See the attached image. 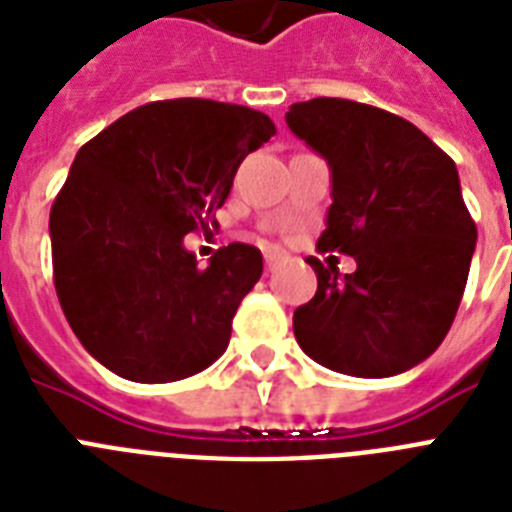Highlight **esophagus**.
Returning a JSON list of instances; mask_svg holds the SVG:
<instances>
[{
	"label": "esophagus",
	"instance_id": "34e87169",
	"mask_svg": "<svg viewBox=\"0 0 512 512\" xmlns=\"http://www.w3.org/2000/svg\"><path fill=\"white\" fill-rule=\"evenodd\" d=\"M281 252H265V270H276V265L281 263Z\"/></svg>",
	"mask_w": 512,
	"mask_h": 512
}]
</instances>
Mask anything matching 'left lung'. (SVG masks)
I'll return each instance as SVG.
<instances>
[{
    "label": "left lung",
    "instance_id": "8db88e82",
    "mask_svg": "<svg viewBox=\"0 0 512 512\" xmlns=\"http://www.w3.org/2000/svg\"><path fill=\"white\" fill-rule=\"evenodd\" d=\"M286 126L331 168L318 247L357 263L339 276L307 260L318 292L294 310L299 347L347 376L410 371L450 331L476 249L455 162L410 120L350 99L297 102Z\"/></svg>",
    "mask_w": 512,
    "mask_h": 512
}]
</instances>
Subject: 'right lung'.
Returning a JSON list of instances; mask_svg holds the SVG:
<instances>
[{"instance_id": "right-lung-1", "label": "right lung", "mask_w": 512, "mask_h": 512, "mask_svg": "<svg viewBox=\"0 0 512 512\" xmlns=\"http://www.w3.org/2000/svg\"><path fill=\"white\" fill-rule=\"evenodd\" d=\"M273 134L265 112L189 97L136 107L78 149L49 236L62 313L94 360L168 384L226 352L263 255L234 242L199 268L184 236L218 226L236 170Z\"/></svg>"}]
</instances>
